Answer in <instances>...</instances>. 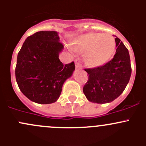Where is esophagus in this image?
<instances>
[{
  "label": "esophagus",
  "instance_id": "obj_1",
  "mask_svg": "<svg viewBox=\"0 0 146 146\" xmlns=\"http://www.w3.org/2000/svg\"><path fill=\"white\" fill-rule=\"evenodd\" d=\"M76 62V69H81L82 68V65L80 64V60L79 58L75 60Z\"/></svg>",
  "mask_w": 146,
  "mask_h": 146
}]
</instances>
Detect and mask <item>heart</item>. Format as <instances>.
Segmentation results:
<instances>
[{"label": "heart", "instance_id": "1", "mask_svg": "<svg viewBox=\"0 0 146 146\" xmlns=\"http://www.w3.org/2000/svg\"><path fill=\"white\" fill-rule=\"evenodd\" d=\"M115 39L110 34L90 33L82 35L76 40L75 48L87 53V61L92 66L107 62L115 48Z\"/></svg>", "mask_w": 146, "mask_h": 146}]
</instances>
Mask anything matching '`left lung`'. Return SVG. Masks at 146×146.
Here are the masks:
<instances>
[{
  "label": "left lung",
  "mask_w": 146,
  "mask_h": 146,
  "mask_svg": "<svg viewBox=\"0 0 146 146\" xmlns=\"http://www.w3.org/2000/svg\"><path fill=\"white\" fill-rule=\"evenodd\" d=\"M115 42L116 53L111 61L99 67L85 69L89 77L83 92L90 102H111L123 92L129 83L131 75L129 51L118 37Z\"/></svg>",
  "instance_id": "8db88e82"
}]
</instances>
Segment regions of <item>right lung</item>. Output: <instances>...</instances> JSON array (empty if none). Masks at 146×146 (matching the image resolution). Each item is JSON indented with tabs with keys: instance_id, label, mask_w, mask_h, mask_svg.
Here are the masks:
<instances>
[{
	"instance_id": "1",
	"label": "right lung",
	"mask_w": 146,
	"mask_h": 146,
	"mask_svg": "<svg viewBox=\"0 0 146 146\" xmlns=\"http://www.w3.org/2000/svg\"><path fill=\"white\" fill-rule=\"evenodd\" d=\"M58 32L40 31L28 36L17 55L16 81L31 101L51 104L57 101L64 82L73 75L74 62L64 65L59 54L64 49Z\"/></svg>"
}]
</instances>
